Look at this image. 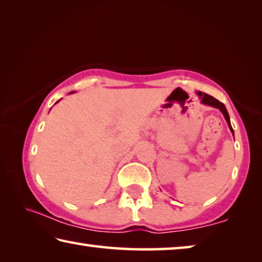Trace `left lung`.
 Here are the masks:
<instances>
[{
	"mask_svg": "<svg viewBox=\"0 0 262 262\" xmlns=\"http://www.w3.org/2000/svg\"><path fill=\"white\" fill-rule=\"evenodd\" d=\"M196 95L199 96V98L201 99V103L203 105L211 106V107L219 108L221 111L222 114L224 115V119L228 122V126L230 128V130H231L232 135H233V129H232V127H231V122H230V117H229V113H228V111H227V107H225V105L223 103H221V101H219L217 99H215L214 97H211V96L207 95V94H202L201 91H198Z\"/></svg>",
	"mask_w": 262,
	"mask_h": 262,
	"instance_id": "1",
	"label": "left lung"
}]
</instances>
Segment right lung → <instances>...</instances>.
<instances>
[{
    "instance_id": "obj_1",
    "label": "right lung",
    "mask_w": 262,
    "mask_h": 262,
    "mask_svg": "<svg viewBox=\"0 0 262 262\" xmlns=\"http://www.w3.org/2000/svg\"><path fill=\"white\" fill-rule=\"evenodd\" d=\"M70 94H74V91H73V92H70ZM57 101H59V100H57ZM57 101H56V103H57ZM56 103H55V104H56Z\"/></svg>"
}]
</instances>
